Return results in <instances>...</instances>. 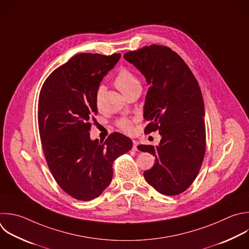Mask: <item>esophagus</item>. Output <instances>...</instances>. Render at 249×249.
<instances>
[{"mask_svg": "<svg viewBox=\"0 0 249 249\" xmlns=\"http://www.w3.org/2000/svg\"><path fill=\"white\" fill-rule=\"evenodd\" d=\"M132 149L134 150V151H137L138 150V142L137 141H133V147H132Z\"/></svg>", "mask_w": 249, "mask_h": 249, "instance_id": "1", "label": "esophagus"}]
</instances>
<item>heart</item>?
Wrapping results in <instances>:
<instances>
[{
	"label": "heart",
	"instance_id": "1",
	"mask_svg": "<svg viewBox=\"0 0 249 249\" xmlns=\"http://www.w3.org/2000/svg\"><path fill=\"white\" fill-rule=\"evenodd\" d=\"M114 83H115V86L117 87V89L123 95H125L127 92L133 90L134 88L141 86L140 81L137 78V76L128 68L120 69V71L116 75ZM103 91H104V87L100 86L97 91V94H96V102L97 103H99L100 98L103 94ZM116 124H117L118 128L125 133H130L132 131V121L128 118H121L117 121Z\"/></svg>",
	"mask_w": 249,
	"mask_h": 249
}]
</instances>
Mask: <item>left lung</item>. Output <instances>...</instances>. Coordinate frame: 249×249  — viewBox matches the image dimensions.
I'll return each instance as SVG.
<instances>
[{
  "label": "left lung",
  "mask_w": 249,
  "mask_h": 249,
  "mask_svg": "<svg viewBox=\"0 0 249 249\" xmlns=\"http://www.w3.org/2000/svg\"><path fill=\"white\" fill-rule=\"evenodd\" d=\"M145 77L148 90L144 133L158 131L159 145L139 149L155 157L144 171L146 182L158 193L177 196L196 180L205 154L204 103L198 83L183 58L170 48L150 45L124 54Z\"/></svg>",
  "instance_id": "left-lung-1"
}]
</instances>
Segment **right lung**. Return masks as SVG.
I'll list each match as a JSON object with an SVG mask.
<instances>
[{"instance_id":"1","label":"right lung","mask_w":249,"mask_h":249,"mask_svg":"<svg viewBox=\"0 0 249 249\" xmlns=\"http://www.w3.org/2000/svg\"><path fill=\"white\" fill-rule=\"evenodd\" d=\"M120 56L79 53L53 71L40 92L38 125L45 158L58 186L78 200L100 196L112 180L114 160L133 145L117 132L105 142L92 141L89 133L98 113L100 83Z\"/></svg>"}]
</instances>
